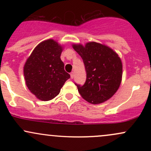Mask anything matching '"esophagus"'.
Listing matches in <instances>:
<instances>
[{
  "label": "esophagus",
  "instance_id": "1",
  "mask_svg": "<svg viewBox=\"0 0 151 151\" xmlns=\"http://www.w3.org/2000/svg\"><path fill=\"white\" fill-rule=\"evenodd\" d=\"M70 77H71V79H73V78H74V72H71V73H70Z\"/></svg>",
  "mask_w": 151,
  "mask_h": 151
}]
</instances>
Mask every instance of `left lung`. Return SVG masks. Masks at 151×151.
Returning a JSON list of instances; mask_svg holds the SVG:
<instances>
[{
  "label": "left lung",
  "instance_id": "8db88e82",
  "mask_svg": "<svg viewBox=\"0 0 151 151\" xmlns=\"http://www.w3.org/2000/svg\"><path fill=\"white\" fill-rule=\"evenodd\" d=\"M72 47L82 58L86 79L78 91L86 101L98 104L111 98L122 80V62L119 55L109 47L96 42L84 45L73 44Z\"/></svg>",
  "mask_w": 151,
  "mask_h": 151
}]
</instances>
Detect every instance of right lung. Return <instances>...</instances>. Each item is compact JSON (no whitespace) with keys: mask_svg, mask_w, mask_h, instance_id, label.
<instances>
[{"mask_svg":"<svg viewBox=\"0 0 151 151\" xmlns=\"http://www.w3.org/2000/svg\"><path fill=\"white\" fill-rule=\"evenodd\" d=\"M63 47L52 39L38 44L23 67L25 84L41 101H50L60 92L70 75L64 70L60 59Z\"/></svg>","mask_w":151,"mask_h":151,"instance_id":"add662e5","label":"right lung"}]
</instances>
